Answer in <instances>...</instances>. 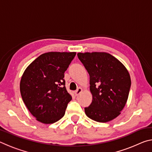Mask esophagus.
Returning a JSON list of instances; mask_svg holds the SVG:
<instances>
[{"label": "esophagus", "instance_id": "esophagus-1", "mask_svg": "<svg viewBox=\"0 0 152 152\" xmlns=\"http://www.w3.org/2000/svg\"><path fill=\"white\" fill-rule=\"evenodd\" d=\"M82 92V88H78L76 91L74 92V94H75V96H78V95L81 93Z\"/></svg>", "mask_w": 152, "mask_h": 152}]
</instances>
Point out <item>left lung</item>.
I'll use <instances>...</instances> for the list:
<instances>
[{
  "mask_svg": "<svg viewBox=\"0 0 152 152\" xmlns=\"http://www.w3.org/2000/svg\"><path fill=\"white\" fill-rule=\"evenodd\" d=\"M90 75L92 103L84 108L87 117L107 123L121 114L127 101L131 86L129 73L114 56L106 52L77 53Z\"/></svg>",
  "mask_w": 152,
  "mask_h": 152,
  "instance_id": "obj_1",
  "label": "left lung"
}]
</instances>
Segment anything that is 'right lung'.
<instances>
[{"mask_svg":"<svg viewBox=\"0 0 152 152\" xmlns=\"http://www.w3.org/2000/svg\"><path fill=\"white\" fill-rule=\"evenodd\" d=\"M76 53L57 51L43 53L23 74L20 82L22 99L38 121L51 124L65 115L72 96L65 86L64 72Z\"/></svg>","mask_w":152,"mask_h":152,"instance_id":"right-lung-1","label":"right lung"}]
</instances>
